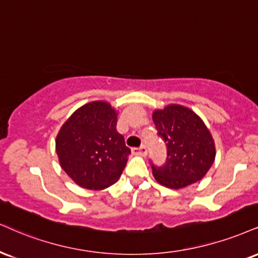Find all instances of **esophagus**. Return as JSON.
I'll return each instance as SVG.
<instances>
[{"label": "esophagus", "mask_w": 258, "mask_h": 258, "mask_svg": "<svg viewBox=\"0 0 258 258\" xmlns=\"http://www.w3.org/2000/svg\"><path fill=\"white\" fill-rule=\"evenodd\" d=\"M132 153L134 155H140V157H146L147 155V148H146V146H141L139 148L135 147L132 149Z\"/></svg>", "instance_id": "esophagus-1"}]
</instances>
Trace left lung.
<instances>
[{
  "label": "left lung",
  "mask_w": 258,
  "mask_h": 258,
  "mask_svg": "<svg viewBox=\"0 0 258 258\" xmlns=\"http://www.w3.org/2000/svg\"><path fill=\"white\" fill-rule=\"evenodd\" d=\"M153 122L167 148L163 166L151 163L155 180L182 189L202 179L215 159L214 140L203 120L192 110L171 104L154 111Z\"/></svg>",
  "instance_id": "left-lung-1"
}]
</instances>
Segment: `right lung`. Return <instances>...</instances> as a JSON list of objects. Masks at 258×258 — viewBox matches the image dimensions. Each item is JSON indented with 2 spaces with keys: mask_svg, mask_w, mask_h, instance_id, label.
Masks as SVG:
<instances>
[{
  "mask_svg": "<svg viewBox=\"0 0 258 258\" xmlns=\"http://www.w3.org/2000/svg\"><path fill=\"white\" fill-rule=\"evenodd\" d=\"M117 111L106 101H91L66 120L56 138L64 172L81 187L101 190L118 180L130 149L116 129Z\"/></svg>",
  "mask_w": 258,
  "mask_h": 258,
  "instance_id": "right-lung-1",
  "label": "right lung"
}]
</instances>
